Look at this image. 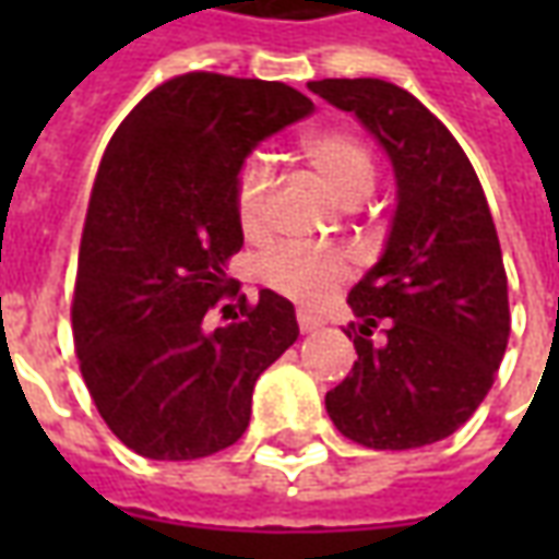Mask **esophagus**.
Returning a JSON list of instances; mask_svg holds the SVG:
<instances>
[{
	"label": "esophagus",
	"instance_id": "34e87169",
	"mask_svg": "<svg viewBox=\"0 0 559 559\" xmlns=\"http://www.w3.org/2000/svg\"><path fill=\"white\" fill-rule=\"evenodd\" d=\"M296 323H299V329H302V332H314V329L323 326V320L314 314H308V311H299V314H296Z\"/></svg>",
	"mask_w": 559,
	"mask_h": 559
}]
</instances>
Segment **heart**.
<instances>
[{
  "label": "heart",
  "instance_id": "obj_1",
  "mask_svg": "<svg viewBox=\"0 0 559 559\" xmlns=\"http://www.w3.org/2000/svg\"><path fill=\"white\" fill-rule=\"evenodd\" d=\"M302 155L314 167L320 182L338 203H359L374 185V158L362 140L344 128L317 131L302 140ZM269 206V167L266 160L248 155L236 170L233 182V212L248 236L263 230ZM350 275V257L335 248H302L281 245L260 260V281L269 290L296 302L314 305L332 287Z\"/></svg>",
  "mask_w": 559,
  "mask_h": 559
}]
</instances>
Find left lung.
<instances>
[{"instance_id":"1","label":"left lung","mask_w":559,"mask_h":559,"mask_svg":"<svg viewBox=\"0 0 559 559\" xmlns=\"http://www.w3.org/2000/svg\"><path fill=\"white\" fill-rule=\"evenodd\" d=\"M386 148L399 206L386 251L347 296L353 371L326 413L368 449H416L455 433L488 395L509 344L500 239L473 164L437 116L395 83L311 80Z\"/></svg>"}]
</instances>
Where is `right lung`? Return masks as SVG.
I'll use <instances>...</instances> for the list:
<instances>
[{
    "label": "right lung",
    "mask_w": 559,
    "mask_h": 559,
    "mask_svg": "<svg viewBox=\"0 0 559 559\" xmlns=\"http://www.w3.org/2000/svg\"><path fill=\"white\" fill-rule=\"evenodd\" d=\"M311 110L284 83L191 71L155 86L110 138L71 329L95 407L138 455L194 461L236 443L257 377L299 335L293 302L272 290L257 305L239 296L230 326L206 332L203 317L233 287L224 269L242 248L239 164Z\"/></svg>",
    "instance_id": "1"
}]
</instances>
